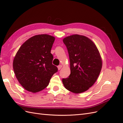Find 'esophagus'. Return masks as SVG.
Here are the masks:
<instances>
[{"label":"esophagus","mask_w":123,"mask_h":123,"mask_svg":"<svg viewBox=\"0 0 123 123\" xmlns=\"http://www.w3.org/2000/svg\"><path fill=\"white\" fill-rule=\"evenodd\" d=\"M62 65H59V66H57V68H58V69L59 70H61V69L62 68Z\"/></svg>","instance_id":"obj_1"}]
</instances>
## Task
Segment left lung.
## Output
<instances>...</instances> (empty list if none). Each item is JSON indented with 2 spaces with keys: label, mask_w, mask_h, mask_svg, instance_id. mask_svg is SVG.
Returning <instances> with one entry per match:
<instances>
[{
  "label": "left lung",
  "mask_w": 123,
  "mask_h": 123,
  "mask_svg": "<svg viewBox=\"0 0 123 123\" xmlns=\"http://www.w3.org/2000/svg\"><path fill=\"white\" fill-rule=\"evenodd\" d=\"M67 48L71 73L62 81L66 89L80 93L93 86L101 71L102 61L95 44L87 37L72 35L63 39Z\"/></svg>",
  "instance_id": "8db88e82"
}]
</instances>
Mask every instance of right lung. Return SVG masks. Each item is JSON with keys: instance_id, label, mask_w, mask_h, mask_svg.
Listing matches in <instances>:
<instances>
[{"instance_id": "right-lung-1", "label": "right lung", "mask_w": 123, "mask_h": 123, "mask_svg": "<svg viewBox=\"0 0 123 123\" xmlns=\"http://www.w3.org/2000/svg\"><path fill=\"white\" fill-rule=\"evenodd\" d=\"M55 40L47 34L37 35L25 42L14 58V73L25 90L33 93L42 91L49 85L53 74L57 72L52 64L51 50Z\"/></svg>"}]
</instances>
